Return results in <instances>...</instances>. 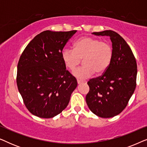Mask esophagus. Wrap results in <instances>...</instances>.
<instances>
[{
  "mask_svg": "<svg viewBox=\"0 0 147 147\" xmlns=\"http://www.w3.org/2000/svg\"><path fill=\"white\" fill-rule=\"evenodd\" d=\"M77 82H78V84H80L83 83V81H82V80H77Z\"/></svg>",
  "mask_w": 147,
  "mask_h": 147,
  "instance_id": "obj_1",
  "label": "esophagus"
}]
</instances>
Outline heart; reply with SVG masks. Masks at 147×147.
I'll return each mask as SVG.
<instances>
[{"label": "heart", "instance_id": "obj_1", "mask_svg": "<svg viewBox=\"0 0 147 147\" xmlns=\"http://www.w3.org/2000/svg\"><path fill=\"white\" fill-rule=\"evenodd\" d=\"M61 58L65 67L74 70L82 62L84 65L73 72L79 79H86L94 73L102 75L111 63L113 58L112 46L95 37L85 36L76 40L74 49L65 48L62 51Z\"/></svg>", "mask_w": 147, "mask_h": 147}]
</instances>
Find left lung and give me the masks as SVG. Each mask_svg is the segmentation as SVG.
I'll return each mask as SVG.
<instances>
[{"label": "left lung", "mask_w": 147, "mask_h": 147, "mask_svg": "<svg viewBox=\"0 0 147 147\" xmlns=\"http://www.w3.org/2000/svg\"><path fill=\"white\" fill-rule=\"evenodd\" d=\"M92 34L110 37L113 58L109 67L101 76L88 82L90 91L86 95V103L96 116L114 117L126 108L135 90L136 61L129 45L115 31L106 30Z\"/></svg>", "instance_id": "left-lung-1"}]
</instances>
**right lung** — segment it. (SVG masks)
Here are the masks:
<instances>
[{"label": "right lung", "instance_id": "obj_1", "mask_svg": "<svg viewBox=\"0 0 147 147\" xmlns=\"http://www.w3.org/2000/svg\"><path fill=\"white\" fill-rule=\"evenodd\" d=\"M76 31L41 32L21 54L17 65V84L24 104L33 115L53 118L69 104L78 83L66 70L61 53Z\"/></svg>", "mask_w": 147, "mask_h": 147}]
</instances>
